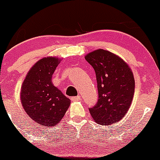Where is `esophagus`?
Wrapping results in <instances>:
<instances>
[{"label": "esophagus", "mask_w": 160, "mask_h": 160, "mask_svg": "<svg viewBox=\"0 0 160 160\" xmlns=\"http://www.w3.org/2000/svg\"><path fill=\"white\" fill-rule=\"evenodd\" d=\"M71 99L72 100V101H79V100H81V96L80 95H78V96H75V97H72Z\"/></svg>", "instance_id": "34e87169"}]
</instances>
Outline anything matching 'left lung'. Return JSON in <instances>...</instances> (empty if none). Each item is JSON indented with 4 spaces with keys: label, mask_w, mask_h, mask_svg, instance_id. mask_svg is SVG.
Returning <instances> with one entry per match:
<instances>
[{
    "label": "left lung",
    "mask_w": 160,
    "mask_h": 160,
    "mask_svg": "<svg viewBox=\"0 0 160 160\" xmlns=\"http://www.w3.org/2000/svg\"><path fill=\"white\" fill-rule=\"evenodd\" d=\"M96 75L98 99L89 108L95 122L102 126L113 124L126 116L132 100L135 80L129 65L108 51L98 49L85 56Z\"/></svg>",
    "instance_id": "8db88e82"
}]
</instances>
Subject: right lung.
Here are the masks:
<instances>
[{
    "mask_svg": "<svg viewBox=\"0 0 160 160\" xmlns=\"http://www.w3.org/2000/svg\"><path fill=\"white\" fill-rule=\"evenodd\" d=\"M59 62L58 58L53 57L39 60L30 69L21 86L23 108L38 126H55L70 105V99L52 82Z\"/></svg>",
    "mask_w": 160,
    "mask_h": 160,
    "instance_id": "1",
    "label": "right lung"
}]
</instances>
